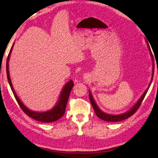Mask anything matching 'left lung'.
I'll use <instances>...</instances> for the list:
<instances>
[{
	"instance_id": "1",
	"label": "left lung",
	"mask_w": 158,
	"mask_h": 158,
	"mask_svg": "<svg viewBox=\"0 0 158 158\" xmlns=\"http://www.w3.org/2000/svg\"><path fill=\"white\" fill-rule=\"evenodd\" d=\"M146 43H147V46H148V50H149V52H150V54H151V56L152 58V60H153V74H152V77H151V82H150V84L148 85V88H147V89L145 90V92L143 93V95L141 96V98L139 99L137 102H136L135 105L132 106V108H131L130 109H129V110H128L127 111L125 112V113H123V114H117V115L106 114V113H105V112H103L102 111L101 109L98 107V106L97 104H96L95 101L94 100V98H93V95L91 94V93H90V91H89V98H90V103H91V105H92L93 107V109H94L95 114L97 115V116L98 118H100V119L103 120V121H107V122H118V121H123V120L127 119V118L130 117L131 116H132V115H133L134 114H135V111H137V109H139V106H140L141 102H142V101H143V100L144 99V97H145L147 92H148V90L149 89L150 85H151V84L152 80H153V73H154L153 57V55H152L151 50V49H150L149 44H148V42H147V41H146Z\"/></svg>"
}]
</instances>
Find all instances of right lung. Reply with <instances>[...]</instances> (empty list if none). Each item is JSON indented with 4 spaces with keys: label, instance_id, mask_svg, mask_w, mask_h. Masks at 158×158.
<instances>
[{
    "label": "right lung",
    "instance_id": "right-lung-1",
    "mask_svg": "<svg viewBox=\"0 0 158 158\" xmlns=\"http://www.w3.org/2000/svg\"><path fill=\"white\" fill-rule=\"evenodd\" d=\"M14 44H15V42L14 44H12L11 49H10L8 56H7V63H6V72H7V80H8V83L10 85V88H11V89L12 90L13 94L15 95V98L17 101L19 105L20 106V107L26 114H27L28 116H30L31 118H33L35 120H36L37 121L43 122V123H52V122L56 121L57 120L63 116L64 114H65L66 105H67V103H68L69 96V94H70L72 89H73V85H74L73 80H70V81L67 82L65 84V85H64L62 90H61V92L60 93V96H59V98H58V102H56V105L53 106L52 109L46 111H42V112L35 111L29 109L28 108L26 107V106L24 105V104H23L20 99L19 98L17 93H16L15 90L14 89V88H13L11 79H10V77L9 60L10 58V54H11V52H12V50Z\"/></svg>",
    "mask_w": 158,
    "mask_h": 158
}]
</instances>
